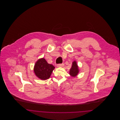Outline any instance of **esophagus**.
Returning <instances> with one entry per match:
<instances>
[{"mask_svg":"<svg viewBox=\"0 0 120 120\" xmlns=\"http://www.w3.org/2000/svg\"><path fill=\"white\" fill-rule=\"evenodd\" d=\"M64 66V64H59L57 65V67H63V66Z\"/></svg>","mask_w":120,"mask_h":120,"instance_id":"1","label":"esophagus"}]
</instances>
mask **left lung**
<instances>
[{
  "label": "left lung",
  "mask_w": 120,
  "mask_h": 120,
  "mask_svg": "<svg viewBox=\"0 0 120 120\" xmlns=\"http://www.w3.org/2000/svg\"><path fill=\"white\" fill-rule=\"evenodd\" d=\"M79 72V67L76 61H74L72 62L71 67L69 71V74L71 77H75L78 75Z\"/></svg>",
  "instance_id": "left-lung-1"
}]
</instances>
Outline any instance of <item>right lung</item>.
Instances as JSON below:
<instances>
[{
  "instance_id": "1",
  "label": "right lung",
  "mask_w": 120,
  "mask_h": 120,
  "mask_svg": "<svg viewBox=\"0 0 120 120\" xmlns=\"http://www.w3.org/2000/svg\"><path fill=\"white\" fill-rule=\"evenodd\" d=\"M54 69L55 67L52 65L49 64L43 57L39 59L35 63L34 72L38 78L45 80L50 78Z\"/></svg>"
}]
</instances>
